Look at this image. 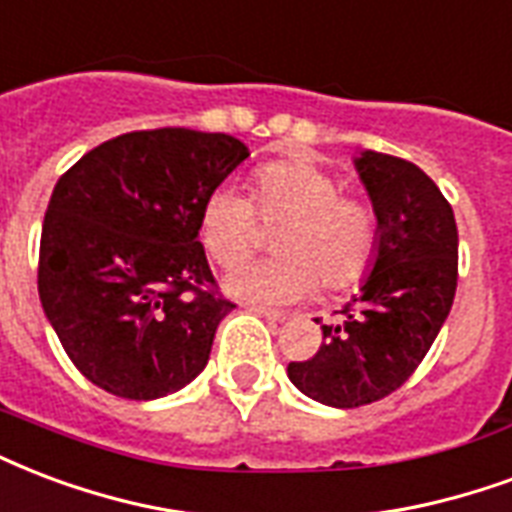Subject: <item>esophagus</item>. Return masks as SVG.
<instances>
[{"label":"esophagus","mask_w":512,"mask_h":512,"mask_svg":"<svg viewBox=\"0 0 512 512\" xmlns=\"http://www.w3.org/2000/svg\"><path fill=\"white\" fill-rule=\"evenodd\" d=\"M251 313L261 315V318H267L272 324H280V321H286V313H278V310H270V307H261V305H245Z\"/></svg>","instance_id":"obj_1"}]
</instances>
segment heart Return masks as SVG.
Listing matches in <instances>:
<instances>
[{
    "label": "heart",
    "mask_w": 512,
    "mask_h": 512,
    "mask_svg": "<svg viewBox=\"0 0 512 512\" xmlns=\"http://www.w3.org/2000/svg\"><path fill=\"white\" fill-rule=\"evenodd\" d=\"M259 214L270 226L280 259L251 261L226 275L232 297L251 305H288L326 288L356 286L378 256V213L364 199L343 197V183L302 159L272 161L253 175V202L232 186L210 191L199 215L207 253L234 267L259 245Z\"/></svg>",
    "instance_id": "1"
}]
</instances>
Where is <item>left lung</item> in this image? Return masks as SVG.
I'll return each instance as SVG.
<instances>
[{
    "label": "left lung",
    "instance_id": "left-lung-1",
    "mask_svg": "<svg viewBox=\"0 0 512 512\" xmlns=\"http://www.w3.org/2000/svg\"><path fill=\"white\" fill-rule=\"evenodd\" d=\"M378 213L372 272L313 359L291 361L288 378L315 402L361 407L405 383L451 313L459 280V232L448 199L413 161L364 151L353 159Z\"/></svg>",
    "mask_w": 512,
    "mask_h": 512
}]
</instances>
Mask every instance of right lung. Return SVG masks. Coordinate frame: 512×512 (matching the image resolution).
Here are the masks:
<instances>
[{
  "mask_svg": "<svg viewBox=\"0 0 512 512\" xmlns=\"http://www.w3.org/2000/svg\"><path fill=\"white\" fill-rule=\"evenodd\" d=\"M248 148L232 134L129 132L64 172L40 240L42 310L72 364L124 399H159L205 370L232 302L199 215Z\"/></svg>",
  "mask_w": 512,
  "mask_h": 512,
  "instance_id": "right-lung-1",
  "label": "right lung"
}]
</instances>
